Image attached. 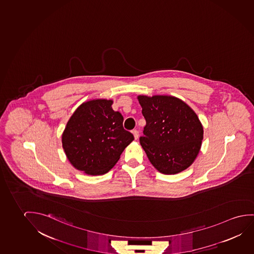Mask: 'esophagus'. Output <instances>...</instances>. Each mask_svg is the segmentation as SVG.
<instances>
[{"instance_id":"esophagus-1","label":"esophagus","mask_w":254,"mask_h":254,"mask_svg":"<svg viewBox=\"0 0 254 254\" xmlns=\"http://www.w3.org/2000/svg\"><path fill=\"white\" fill-rule=\"evenodd\" d=\"M132 134H133V137H134V139L137 140V139L139 138V132H138V130L134 129V130H132Z\"/></svg>"}]
</instances>
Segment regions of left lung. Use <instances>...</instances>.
I'll return each instance as SVG.
<instances>
[{
	"label": "left lung",
	"instance_id": "obj_1",
	"mask_svg": "<svg viewBox=\"0 0 254 254\" xmlns=\"http://www.w3.org/2000/svg\"><path fill=\"white\" fill-rule=\"evenodd\" d=\"M146 120L141 147L159 172L175 175L195 161L203 138L197 115L173 96H138Z\"/></svg>",
	"mask_w": 254,
	"mask_h": 254
}]
</instances>
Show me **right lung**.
<instances>
[{"label": "right lung", "instance_id": "1", "mask_svg": "<svg viewBox=\"0 0 254 254\" xmlns=\"http://www.w3.org/2000/svg\"><path fill=\"white\" fill-rule=\"evenodd\" d=\"M113 100L93 99L74 112L63 132V148L74 168L87 175L106 174L133 140Z\"/></svg>", "mask_w": 254, "mask_h": 254}]
</instances>
